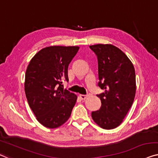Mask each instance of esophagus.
<instances>
[{"label": "esophagus", "instance_id": "34e87169", "mask_svg": "<svg viewBox=\"0 0 158 158\" xmlns=\"http://www.w3.org/2000/svg\"><path fill=\"white\" fill-rule=\"evenodd\" d=\"M79 97L81 98L82 100H84V99H86V98L88 97V95H85V94H80Z\"/></svg>", "mask_w": 158, "mask_h": 158}]
</instances>
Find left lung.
I'll use <instances>...</instances> for the list:
<instances>
[{
  "instance_id": "1",
  "label": "left lung",
  "mask_w": 158,
  "mask_h": 158,
  "mask_svg": "<svg viewBox=\"0 0 158 158\" xmlns=\"http://www.w3.org/2000/svg\"><path fill=\"white\" fill-rule=\"evenodd\" d=\"M89 48L97 56L99 81L104 92L98 94L100 109L91 117L101 128L114 129L122 123L133 104L135 95V72L125 53L112 44H98Z\"/></svg>"
}]
</instances>
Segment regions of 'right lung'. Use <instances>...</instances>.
<instances>
[{"label":"right lung","mask_w":158,"mask_h":158,"mask_svg":"<svg viewBox=\"0 0 158 158\" xmlns=\"http://www.w3.org/2000/svg\"><path fill=\"white\" fill-rule=\"evenodd\" d=\"M79 47L51 46L39 51L25 73V92L37 120L49 128H58L69 119L77 96L64 89L69 81L68 67Z\"/></svg>","instance_id":"1"}]
</instances>
